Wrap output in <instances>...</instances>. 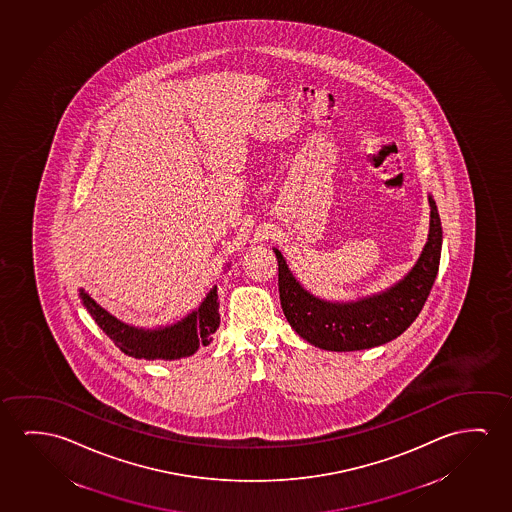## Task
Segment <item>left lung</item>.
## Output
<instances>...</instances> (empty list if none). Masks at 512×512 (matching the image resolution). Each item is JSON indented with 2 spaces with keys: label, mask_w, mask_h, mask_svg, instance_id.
I'll list each match as a JSON object with an SVG mask.
<instances>
[{
  "label": "left lung",
  "mask_w": 512,
  "mask_h": 512,
  "mask_svg": "<svg viewBox=\"0 0 512 512\" xmlns=\"http://www.w3.org/2000/svg\"><path fill=\"white\" fill-rule=\"evenodd\" d=\"M430 232L414 267L393 287L356 301H326L313 296L292 275L282 252L278 260V289L283 313L303 340L331 352L373 349L398 338L423 310L437 278L442 250V223L431 195Z\"/></svg>",
  "instance_id": "left-lung-1"
}]
</instances>
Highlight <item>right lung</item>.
Wrapping results in <instances>:
<instances>
[{
    "mask_svg": "<svg viewBox=\"0 0 512 512\" xmlns=\"http://www.w3.org/2000/svg\"><path fill=\"white\" fill-rule=\"evenodd\" d=\"M79 296L98 327L114 341V345L121 352L135 359L178 361L183 357L193 356L200 347L211 343L213 334L220 326V303L216 285L209 290L199 308L188 313L185 319L178 320L171 326L155 329L128 326L102 308L84 289H79Z\"/></svg>",
    "mask_w": 512,
    "mask_h": 512,
    "instance_id": "1",
    "label": "right lung"
}]
</instances>
